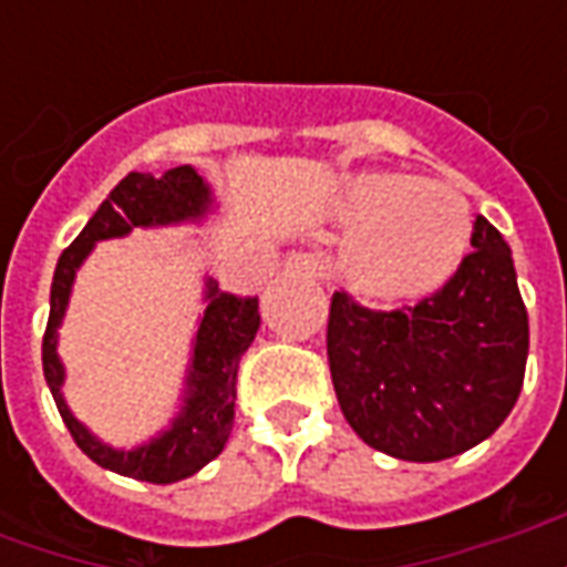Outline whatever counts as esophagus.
<instances>
[{
	"label": "esophagus",
	"mask_w": 567,
	"mask_h": 567,
	"mask_svg": "<svg viewBox=\"0 0 567 567\" xmlns=\"http://www.w3.org/2000/svg\"><path fill=\"white\" fill-rule=\"evenodd\" d=\"M285 276H295V279H309V282H316L321 272L319 264L307 255H295V258L285 260Z\"/></svg>",
	"instance_id": "1"
}]
</instances>
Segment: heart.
<instances>
[{"label":"heart","mask_w":567,"mask_h":567,"mask_svg":"<svg viewBox=\"0 0 567 567\" xmlns=\"http://www.w3.org/2000/svg\"><path fill=\"white\" fill-rule=\"evenodd\" d=\"M331 209L346 224L337 270L355 295L377 303L437 291L471 239V209L458 190L401 173L346 175Z\"/></svg>","instance_id":"b5f03b06"}]
</instances>
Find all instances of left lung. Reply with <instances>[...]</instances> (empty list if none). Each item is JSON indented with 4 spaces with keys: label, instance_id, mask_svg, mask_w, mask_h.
<instances>
[{
    "label": "left lung",
    "instance_id": "obj_1",
    "mask_svg": "<svg viewBox=\"0 0 567 567\" xmlns=\"http://www.w3.org/2000/svg\"><path fill=\"white\" fill-rule=\"evenodd\" d=\"M474 251L416 307L377 312L337 291L328 361L346 422L373 450L443 462L492 437L523 392L525 312L511 246L476 215Z\"/></svg>",
    "mask_w": 567,
    "mask_h": 567
}]
</instances>
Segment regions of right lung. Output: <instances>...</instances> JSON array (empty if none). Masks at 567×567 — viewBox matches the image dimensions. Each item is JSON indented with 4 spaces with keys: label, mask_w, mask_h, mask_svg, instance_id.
Masks as SVG:
<instances>
[{
    "label": "right lung",
    "mask_w": 567,
    "mask_h": 567,
    "mask_svg": "<svg viewBox=\"0 0 567 567\" xmlns=\"http://www.w3.org/2000/svg\"><path fill=\"white\" fill-rule=\"evenodd\" d=\"M215 212L212 185L194 166H175L163 175L130 173L103 199V206L93 212L75 243L60 255L51 282V316L42 340V368L48 389L54 394L56 410L66 422L69 434L79 443V450L121 476L145 480V483H178L218 458L227 446L234 427L236 404V370L239 358L255 340L260 328L258 297L224 295L215 279L206 276L203 288V316L197 321V333L190 340V361L185 370V392L173 422L161 434L121 450L93 434L91 427L75 419L63 398L66 368L56 355L60 324L66 316L75 272L87 260L96 243L121 239L136 227H173V224H199Z\"/></svg>",
    "instance_id": "1"
}]
</instances>
